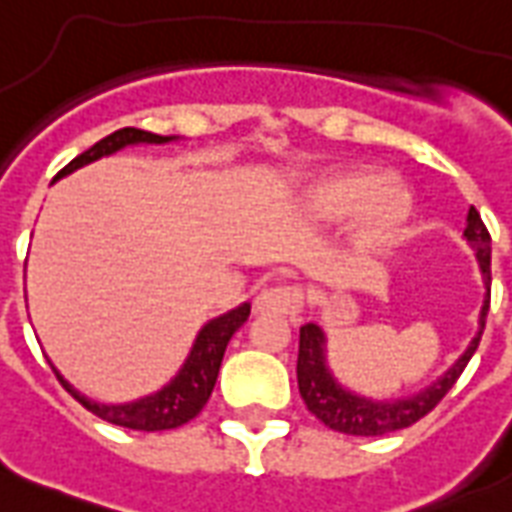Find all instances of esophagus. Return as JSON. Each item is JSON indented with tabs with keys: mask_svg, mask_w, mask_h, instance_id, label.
Masks as SVG:
<instances>
[{
	"mask_svg": "<svg viewBox=\"0 0 512 512\" xmlns=\"http://www.w3.org/2000/svg\"><path fill=\"white\" fill-rule=\"evenodd\" d=\"M303 305V292L297 287H268L260 289L255 297V313H276L292 316Z\"/></svg>",
	"mask_w": 512,
	"mask_h": 512,
	"instance_id": "1",
	"label": "esophagus"
}]
</instances>
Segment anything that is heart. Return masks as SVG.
<instances>
[{
	"label": "heart",
	"instance_id": "1",
	"mask_svg": "<svg viewBox=\"0 0 512 512\" xmlns=\"http://www.w3.org/2000/svg\"><path fill=\"white\" fill-rule=\"evenodd\" d=\"M313 215L342 220L350 215V231L358 241L374 244L393 236L412 212V196L393 177L377 180L366 167H335L316 175L305 191Z\"/></svg>",
	"mask_w": 512,
	"mask_h": 512
}]
</instances>
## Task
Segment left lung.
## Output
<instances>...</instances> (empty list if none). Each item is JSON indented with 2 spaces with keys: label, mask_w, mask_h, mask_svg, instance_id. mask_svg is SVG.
Segmentation results:
<instances>
[{
  "label": "left lung",
  "mask_w": 512,
  "mask_h": 512,
  "mask_svg": "<svg viewBox=\"0 0 512 512\" xmlns=\"http://www.w3.org/2000/svg\"><path fill=\"white\" fill-rule=\"evenodd\" d=\"M462 236L476 252L481 279H484L486 295L481 313H478V332L468 342V348L438 380H433L428 388L417 390L404 398H377L358 396L356 390L345 388L337 380L327 361V335L319 324H305L300 327V353H297V385L303 396L308 412L316 414L327 428L348 436H385L393 430L409 428L414 422L425 417L441 398L449 393L462 369L476 353L481 335L486 327V313H489V287H492V236L486 231L484 220L476 212V207L468 209V223Z\"/></svg>",
  "instance_id": "obj_1"
}]
</instances>
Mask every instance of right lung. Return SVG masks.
I'll use <instances>...</instances> for the list:
<instances>
[{
    "mask_svg": "<svg viewBox=\"0 0 512 512\" xmlns=\"http://www.w3.org/2000/svg\"><path fill=\"white\" fill-rule=\"evenodd\" d=\"M172 140H177L175 135H154V132L124 127V130L111 132L108 138H103L100 143L87 148L82 156H76L74 162L66 164V167L55 175V180L71 175V172L76 170H82V167L98 162L103 156L119 154L124 148L164 146V143H172ZM55 180H52V183H55ZM247 319L249 303H241L236 305L233 311L209 319L207 324L199 329V335H196V340H193L191 345V353L185 356L183 366L177 369L175 377H172L164 388L156 390V393H148V396L127 401V404H103V401H95V398L79 393L55 366H52V372H55V377L60 380V385H63L87 412H92L95 417H100V420L111 422V425H122V428L130 430H148V433H154V430L180 428V425H185L188 420H193L209 401L212 388H215L217 382V372H220V364H223V353L225 348H228V340H231L233 332H236Z\"/></svg>",
    "mask_w": 512,
    "mask_h": 512,
    "instance_id": "obj_1",
    "label": "right lung"
}]
</instances>
